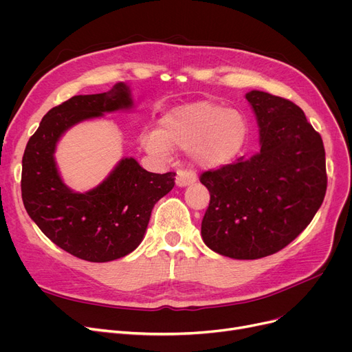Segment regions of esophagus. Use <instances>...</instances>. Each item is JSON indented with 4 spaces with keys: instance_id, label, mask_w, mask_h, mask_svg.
<instances>
[{
    "instance_id": "1",
    "label": "esophagus",
    "mask_w": 352,
    "mask_h": 352,
    "mask_svg": "<svg viewBox=\"0 0 352 352\" xmlns=\"http://www.w3.org/2000/svg\"><path fill=\"white\" fill-rule=\"evenodd\" d=\"M197 179V174L191 170H178L177 173V178H175V184L178 187H186L192 184Z\"/></svg>"
}]
</instances>
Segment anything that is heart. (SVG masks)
<instances>
[{
    "label": "heart",
    "instance_id": "b5f03b06",
    "mask_svg": "<svg viewBox=\"0 0 352 352\" xmlns=\"http://www.w3.org/2000/svg\"><path fill=\"white\" fill-rule=\"evenodd\" d=\"M248 138V122L238 109L211 101H198L174 108L161 120L160 133L144 135L142 144L157 155L170 148L190 150L202 166L230 162L243 151Z\"/></svg>",
    "mask_w": 352,
    "mask_h": 352
}]
</instances>
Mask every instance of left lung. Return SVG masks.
<instances>
[{
	"instance_id": "left-lung-1",
	"label": "left lung",
	"mask_w": 352,
	"mask_h": 352,
	"mask_svg": "<svg viewBox=\"0 0 352 352\" xmlns=\"http://www.w3.org/2000/svg\"><path fill=\"white\" fill-rule=\"evenodd\" d=\"M245 98L261 151L199 175L210 191L201 235L221 255L258 260L285 248L317 214L327 191L325 150L297 104L263 91Z\"/></svg>"
}]
</instances>
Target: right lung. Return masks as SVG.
Here are the masks:
<instances>
[{
    "instance_id": "1",
    "label": "right lung",
    "mask_w": 352,
    "mask_h": 352,
    "mask_svg": "<svg viewBox=\"0 0 352 352\" xmlns=\"http://www.w3.org/2000/svg\"><path fill=\"white\" fill-rule=\"evenodd\" d=\"M131 107L124 82L102 94L72 97L48 111L24 151L21 194L28 215L55 245L89 263L118 260L140 245L155 202L175 186V173H148L124 158L97 188L74 192L58 174L55 145L74 124Z\"/></svg>"
}]
</instances>
